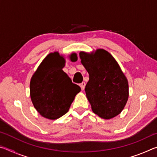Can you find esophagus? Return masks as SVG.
Masks as SVG:
<instances>
[{"instance_id": "1", "label": "esophagus", "mask_w": 157, "mask_h": 157, "mask_svg": "<svg viewBox=\"0 0 157 157\" xmlns=\"http://www.w3.org/2000/svg\"><path fill=\"white\" fill-rule=\"evenodd\" d=\"M79 86H80L82 90H84L85 88V86H86V83H85V82H82V83H81Z\"/></svg>"}]
</instances>
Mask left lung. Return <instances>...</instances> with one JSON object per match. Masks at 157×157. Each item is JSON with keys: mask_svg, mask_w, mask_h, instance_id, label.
Returning <instances> with one entry per match:
<instances>
[{"mask_svg": "<svg viewBox=\"0 0 157 157\" xmlns=\"http://www.w3.org/2000/svg\"><path fill=\"white\" fill-rule=\"evenodd\" d=\"M79 57L89 74L84 90L92 111L105 119L118 115L128 100L129 86L118 63L103 49L94 54L81 52Z\"/></svg>", "mask_w": 157, "mask_h": 157, "instance_id": "left-lung-1", "label": "left lung"}]
</instances>
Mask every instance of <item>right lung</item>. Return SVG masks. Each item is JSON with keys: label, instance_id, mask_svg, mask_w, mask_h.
Here are the masks:
<instances>
[{"label": "right lung", "instance_id": "add662e5", "mask_svg": "<svg viewBox=\"0 0 157 157\" xmlns=\"http://www.w3.org/2000/svg\"><path fill=\"white\" fill-rule=\"evenodd\" d=\"M71 60L77 59L75 53ZM65 61L57 52L45 58L30 81V97L34 108L45 118L55 120L67 112L80 87L63 72Z\"/></svg>", "mask_w": 157, "mask_h": 157}]
</instances>
